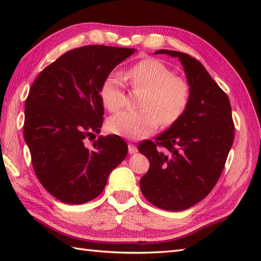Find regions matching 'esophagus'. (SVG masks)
Returning <instances> with one entry per match:
<instances>
[{"label":"esophagus","mask_w":261,"mask_h":261,"mask_svg":"<svg viewBox=\"0 0 261 261\" xmlns=\"http://www.w3.org/2000/svg\"><path fill=\"white\" fill-rule=\"evenodd\" d=\"M127 150H129V153L130 154H132V153H135V152H137V147L134 145V143H129V145H127Z\"/></svg>","instance_id":"obj_1"}]
</instances>
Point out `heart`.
Listing matches in <instances>:
<instances>
[{"instance_id":"b5f03b06","label":"heart","mask_w":261,"mask_h":261,"mask_svg":"<svg viewBox=\"0 0 261 261\" xmlns=\"http://www.w3.org/2000/svg\"><path fill=\"white\" fill-rule=\"evenodd\" d=\"M126 79L134 88H145L141 110H126L109 120V130L114 135L139 140L164 125L175 123L184 114L190 102L191 91L186 80L176 76L167 65L158 59L148 58L127 69ZM99 95L111 112L119 111L125 103V84L119 73L105 77Z\"/></svg>"}]
</instances>
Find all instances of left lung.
<instances>
[{
	"label": "left lung",
	"mask_w": 261,
	"mask_h": 261,
	"mask_svg": "<svg viewBox=\"0 0 261 261\" xmlns=\"http://www.w3.org/2000/svg\"><path fill=\"white\" fill-rule=\"evenodd\" d=\"M156 54L179 58L191 96L167 131L138 146L150 164L140 188L154 206L182 211L206 197L218 182L234 140V123L228 95L196 58L174 50Z\"/></svg>",
	"instance_id": "8db88e82"
}]
</instances>
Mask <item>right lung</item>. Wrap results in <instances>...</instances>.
<instances>
[{"mask_svg":"<svg viewBox=\"0 0 261 261\" xmlns=\"http://www.w3.org/2000/svg\"><path fill=\"white\" fill-rule=\"evenodd\" d=\"M135 49L91 45L71 49L48 65L30 87L23 136L39 181L59 201L83 204L97 197L127 153L119 136H99L105 77Z\"/></svg>","mask_w":261,"mask_h":261,"instance_id":"add662e5","label":"right lung"}]
</instances>
